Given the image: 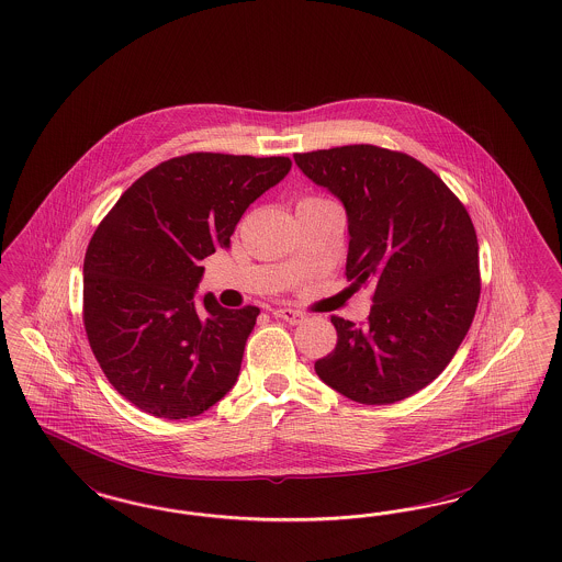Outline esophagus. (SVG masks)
<instances>
[{"label": "esophagus", "instance_id": "obj_1", "mask_svg": "<svg viewBox=\"0 0 562 562\" xmlns=\"http://www.w3.org/2000/svg\"><path fill=\"white\" fill-rule=\"evenodd\" d=\"M272 314H274L277 318H281V321L290 323V325H300V323L306 318V314H302V312L291 308H277Z\"/></svg>", "mask_w": 562, "mask_h": 562}]
</instances>
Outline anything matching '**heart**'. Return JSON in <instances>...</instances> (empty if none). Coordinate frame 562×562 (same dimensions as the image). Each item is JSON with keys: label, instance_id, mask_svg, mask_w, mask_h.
I'll return each mask as SVG.
<instances>
[{"label": "heart", "instance_id": "heart-1", "mask_svg": "<svg viewBox=\"0 0 562 562\" xmlns=\"http://www.w3.org/2000/svg\"><path fill=\"white\" fill-rule=\"evenodd\" d=\"M330 200L321 199V196H304L297 200V206H314V204H326Z\"/></svg>", "mask_w": 562, "mask_h": 562}]
</instances>
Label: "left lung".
Returning a JSON list of instances; mask_svg holds the SVG:
<instances>
[{
	"instance_id": "8db88e82",
	"label": "left lung",
	"mask_w": 562,
	"mask_h": 562,
	"mask_svg": "<svg viewBox=\"0 0 562 562\" xmlns=\"http://www.w3.org/2000/svg\"><path fill=\"white\" fill-rule=\"evenodd\" d=\"M293 159L344 202L347 281L374 288L366 325L330 316L337 345L314 370L363 405L412 397L453 360L477 308L470 213L432 169L398 150L347 145Z\"/></svg>"
}]
</instances>
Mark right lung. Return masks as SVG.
<instances>
[{
	"label": "right lung",
	"instance_id": "right-lung-1",
	"mask_svg": "<svg viewBox=\"0 0 562 562\" xmlns=\"http://www.w3.org/2000/svg\"><path fill=\"white\" fill-rule=\"evenodd\" d=\"M290 157L190 153L134 181L92 234L82 321L111 386L165 419L200 416L236 384L260 310L194 304L200 260L283 180Z\"/></svg>",
	"mask_w": 562,
	"mask_h": 562
}]
</instances>
